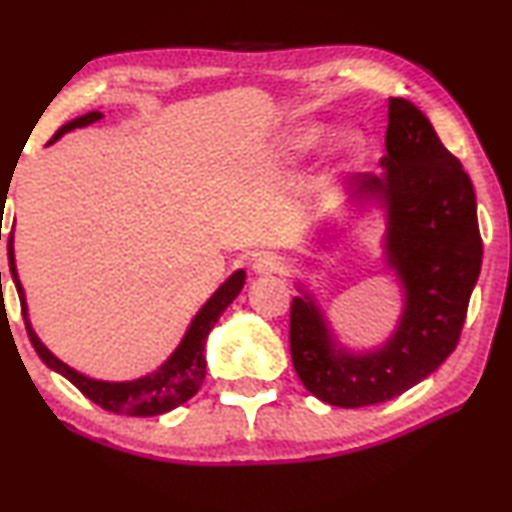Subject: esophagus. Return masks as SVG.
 I'll return each mask as SVG.
<instances>
[{"mask_svg": "<svg viewBox=\"0 0 512 512\" xmlns=\"http://www.w3.org/2000/svg\"><path fill=\"white\" fill-rule=\"evenodd\" d=\"M253 269H255V273H259V276H271V273L283 276V273H287V269H290V264H287V259L283 255L262 253L255 257Z\"/></svg>", "mask_w": 512, "mask_h": 512, "instance_id": "1", "label": "esophagus"}]
</instances>
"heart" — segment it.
Returning <instances> with one entry per match:
<instances>
[{
  "mask_svg": "<svg viewBox=\"0 0 512 512\" xmlns=\"http://www.w3.org/2000/svg\"><path fill=\"white\" fill-rule=\"evenodd\" d=\"M325 136H327V129L325 127H320V125L306 127V129H301L297 136H294L292 148L299 150V153H301V150H308V148L318 146V143L325 139ZM338 148H341L345 155L355 157V155H359V150H362V141H359V136H355V134H345L343 139H341V143H338Z\"/></svg>",
  "mask_w": 512,
  "mask_h": 512,
  "instance_id": "b5f03b06",
  "label": "heart"
}]
</instances>
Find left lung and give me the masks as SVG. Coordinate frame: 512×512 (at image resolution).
<instances>
[{
    "label": "left lung",
    "mask_w": 512,
    "mask_h": 512,
    "mask_svg": "<svg viewBox=\"0 0 512 512\" xmlns=\"http://www.w3.org/2000/svg\"><path fill=\"white\" fill-rule=\"evenodd\" d=\"M387 120L385 174H359L355 194L376 197L387 211V264L406 297L399 329L380 350L352 355L336 348L308 294L290 308L294 371L329 406L390 401L434 373L457 348L480 276L475 192L462 162L406 99H390Z\"/></svg>",
    "instance_id": "1"
}]
</instances>
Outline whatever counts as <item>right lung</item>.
<instances>
[{
    "label": "right lung",
    "mask_w": 512,
    "mask_h": 512,
    "mask_svg": "<svg viewBox=\"0 0 512 512\" xmlns=\"http://www.w3.org/2000/svg\"><path fill=\"white\" fill-rule=\"evenodd\" d=\"M99 118H102V113L90 111L81 115V118L67 122V125L57 129L53 139L48 141V146L60 139L62 134L71 132V129L85 127ZM9 266H11L13 283H16V290L20 297V308H23L27 336H30L34 350H37V355L43 359V364H46L48 369L62 373L69 383H74L78 390H81L90 401H95L97 406H102L104 410H111V413L132 415V417H153V415L169 413V410L181 406V403L192 399L194 394L199 392V387L206 378V357H204L206 338L215 327V322L220 320L222 311H225V308L239 297L241 287L246 283V271L232 273V276L225 280V285H222L220 290L206 301L204 308L197 313V318L192 320L190 329H187V334L183 336V341L176 348L174 355H171L155 373L136 378V380H127V383H106V380H95V378L83 376V373H78L76 369H71V366L60 362V359H57L53 352L39 341V336L34 334L30 320H27L23 285H20L18 280L16 259H13V234L9 236Z\"/></svg>",
    "instance_id": "add662e5"
}]
</instances>
